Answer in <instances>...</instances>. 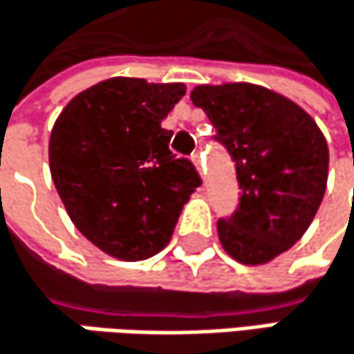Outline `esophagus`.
Returning <instances> with one entry per match:
<instances>
[{"label": "esophagus", "instance_id": "esophagus-1", "mask_svg": "<svg viewBox=\"0 0 354 354\" xmlns=\"http://www.w3.org/2000/svg\"><path fill=\"white\" fill-rule=\"evenodd\" d=\"M192 160H194V165H196L199 175H203V155H201L199 151H196V153L192 155Z\"/></svg>", "mask_w": 354, "mask_h": 354}]
</instances>
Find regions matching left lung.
<instances>
[{
    "mask_svg": "<svg viewBox=\"0 0 354 354\" xmlns=\"http://www.w3.org/2000/svg\"><path fill=\"white\" fill-rule=\"evenodd\" d=\"M192 102L236 167L241 198L218 220L220 243L239 263H269L312 224L326 192L328 145L297 104L252 83L199 85Z\"/></svg>",
    "mask_w": 354,
    "mask_h": 354,
    "instance_id": "1",
    "label": "left lung"
}]
</instances>
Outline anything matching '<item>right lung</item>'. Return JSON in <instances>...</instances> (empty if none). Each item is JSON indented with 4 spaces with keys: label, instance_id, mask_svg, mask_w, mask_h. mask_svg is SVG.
Returning <instances> with one entry per match:
<instances>
[{
    "label": "right lung",
    "instance_id": "right-lung-1",
    "mask_svg": "<svg viewBox=\"0 0 354 354\" xmlns=\"http://www.w3.org/2000/svg\"><path fill=\"white\" fill-rule=\"evenodd\" d=\"M183 95V83L113 77L75 95L55 122V187L79 232L115 259L162 250L201 185L194 162L171 153L173 132L160 126Z\"/></svg>",
    "mask_w": 354,
    "mask_h": 354
}]
</instances>
